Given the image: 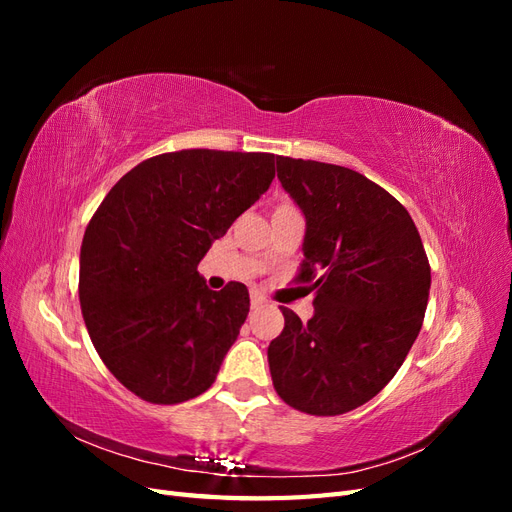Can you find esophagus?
<instances>
[{
	"mask_svg": "<svg viewBox=\"0 0 512 512\" xmlns=\"http://www.w3.org/2000/svg\"><path fill=\"white\" fill-rule=\"evenodd\" d=\"M262 303H265V297H262V294H258V292H252V301H250L252 309L262 307Z\"/></svg>",
	"mask_w": 512,
	"mask_h": 512,
	"instance_id": "1",
	"label": "esophagus"
}]
</instances>
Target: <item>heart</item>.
I'll list each match as a JSON object with an SVG mask.
<instances>
[{"instance_id":"obj_1","label":"heart","mask_w":512,"mask_h":512,"mask_svg":"<svg viewBox=\"0 0 512 512\" xmlns=\"http://www.w3.org/2000/svg\"><path fill=\"white\" fill-rule=\"evenodd\" d=\"M277 207H290V203H280ZM277 207H275V209H277Z\"/></svg>"}]
</instances>
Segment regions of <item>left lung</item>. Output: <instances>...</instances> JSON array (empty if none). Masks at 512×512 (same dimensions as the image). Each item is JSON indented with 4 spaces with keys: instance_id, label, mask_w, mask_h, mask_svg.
<instances>
[{
    "instance_id": "8db88e82",
    "label": "left lung",
    "mask_w": 512,
    "mask_h": 512,
    "mask_svg": "<svg viewBox=\"0 0 512 512\" xmlns=\"http://www.w3.org/2000/svg\"><path fill=\"white\" fill-rule=\"evenodd\" d=\"M277 179L305 215L297 284L314 316L288 307L269 344L277 395L294 410L335 416L376 397L423 327L431 269L406 207L346 166L277 156Z\"/></svg>"
}]
</instances>
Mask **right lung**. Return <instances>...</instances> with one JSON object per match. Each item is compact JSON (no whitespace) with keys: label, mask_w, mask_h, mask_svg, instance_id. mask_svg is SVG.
I'll return each instance as SVG.
<instances>
[{"label":"right lung","mask_w":512,"mask_h":512,"mask_svg":"<svg viewBox=\"0 0 512 512\" xmlns=\"http://www.w3.org/2000/svg\"><path fill=\"white\" fill-rule=\"evenodd\" d=\"M273 153L181 149L123 175L89 220L79 299L108 371L149 404L215 382L250 312L239 282L209 290L196 267L275 177Z\"/></svg>","instance_id":"right-lung-1"}]
</instances>
